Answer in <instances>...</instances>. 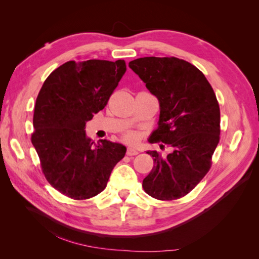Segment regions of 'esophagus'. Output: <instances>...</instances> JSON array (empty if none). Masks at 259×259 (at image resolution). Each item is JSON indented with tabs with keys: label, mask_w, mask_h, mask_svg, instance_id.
Segmentation results:
<instances>
[{
	"label": "esophagus",
	"mask_w": 259,
	"mask_h": 259,
	"mask_svg": "<svg viewBox=\"0 0 259 259\" xmlns=\"http://www.w3.org/2000/svg\"><path fill=\"white\" fill-rule=\"evenodd\" d=\"M138 150H136L135 148H128V149H126V155L128 156H136V155H138Z\"/></svg>",
	"instance_id": "1"
}]
</instances>
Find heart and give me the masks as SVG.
I'll return each mask as SVG.
<instances>
[{
	"label": "heart",
	"mask_w": 259,
	"mask_h": 259,
	"mask_svg": "<svg viewBox=\"0 0 259 259\" xmlns=\"http://www.w3.org/2000/svg\"><path fill=\"white\" fill-rule=\"evenodd\" d=\"M122 139L126 142H130V144H133V142H136L137 140H138V135H137L135 131L128 130V131H125V133L122 134Z\"/></svg>",
	"instance_id": "heart-1"
}]
</instances>
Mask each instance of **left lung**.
Instances as JSON below:
<instances>
[{
	"label": "left lung",
	"instance_id": "8db88e82",
	"mask_svg": "<svg viewBox=\"0 0 259 259\" xmlns=\"http://www.w3.org/2000/svg\"><path fill=\"white\" fill-rule=\"evenodd\" d=\"M129 68L160 104L158 129L151 138L172 148L167 157L156 150L147 152L153 158V167L142 187L156 199H179L211 167L221 135L216 95L201 71L185 60L147 57L129 62Z\"/></svg>",
	"mask_w": 259,
	"mask_h": 259
}]
</instances>
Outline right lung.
<instances>
[{"label":"right lung","mask_w":259,"mask_h":259,"mask_svg":"<svg viewBox=\"0 0 259 259\" xmlns=\"http://www.w3.org/2000/svg\"><path fill=\"white\" fill-rule=\"evenodd\" d=\"M125 70L123 60L69 61L48 76L37 95L32 145L49 184L74 200L100 194L125 155L124 146L108 140L96 145L84 130L107 106Z\"/></svg>","instance_id":"add662e5"}]
</instances>
